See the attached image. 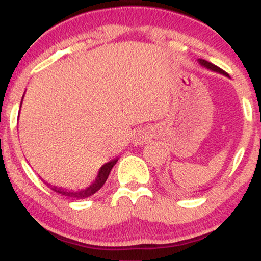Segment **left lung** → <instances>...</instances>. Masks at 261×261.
<instances>
[{
    "instance_id": "8db88e82",
    "label": "left lung",
    "mask_w": 261,
    "mask_h": 261,
    "mask_svg": "<svg viewBox=\"0 0 261 261\" xmlns=\"http://www.w3.org/2000/svg\"><path fill=\"white\" fill-rule=\"evenodd\" d=\"M197 61H199V64H200V65H201V66H203V67H205V68H207V70L215 71V72H218V73L223 74V76H228V74H227L226 72H224V71H223V70H221V68H220V67H217V66H215L214 64H211V62L206 61V60L199 59V60H197Z\"/></svg>"
}]
</instances>
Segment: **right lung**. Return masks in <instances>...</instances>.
I'll list each match as a JSON object with an SVG mask.
<instances>
[{"label":"right lung","mask_w":261,"mask_h":261,"mask_svg":"<svg viewBox=\"0 0 261 261\" xmlns=\"http://www.w3.org/2000/svg\"><path fill=\"white\" fill-rule=\"evenodd\" d=\"M23 100V98H22ZM20 106H22V103H20ZM119 158H115V160L108 162V163L103 164V166L100 167L99 172H98V175L97 178H95V180L92 182L89 187H87L85 189H79V190H72V189H64V188H59V187H55V185H51L50 182L45 181V184L47 185L50 189H53L54 191H56L58 194H61V195H65V196H68V197H72V199H86V197H89L92 196L93 194L97 193L99 189L103 187L104 182L107 181L108 176L110 174V170L114 166H115V163L118 162Z\"/></svg>","instance_id":"obj_1"}]
</instances>
